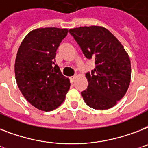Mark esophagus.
<instances>
[{
    "instance_id": "obj_1",
    "label": "esophagus",
    "mask_w": 148,
    "mask_h": 148,
    "mask_svg": "<svg viewBox=\"0 0 148 148\" xmlns=\"http://www.w3.org/2000/svg\"><path fill=\"white\" fill-rule=\"evenodd\" d=\"M77 76H78L77 74H75V75H74V76L71 77L70 79H71V82H73V81H74V80H75V79H76L77 77Z\"/></svg>"
}]
</instances>
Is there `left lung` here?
Returning <instances> with one entry per match:
<instances>
[{"label": "left lung", "mask_w": 148, "mask_h": 148, "mask_svg": "<svg viewBox=\"0 0 148 148\" xmlns=\"http://www.w3.org/2000/svg\"><path fill=\"white\" fill-rule=\"evenodd\" d=\"M88 59L94 58L95 68L86 74L88 86L81 92L87 106L108 109L116 105L128 90L131 62L124 47L103 26H82L69 29Z\"/></svg>", "instance_id": "1"}]
</instances>
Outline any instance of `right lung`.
<instances>
[{
  "mask_svg": "<svg viewBox=\"0 0 148 148\" xmlns=\"http://www.w3.org/2000/svg\"><path fill=\"white\" fill-rule=\"evenodd\" d=\"M68 32V29H36L26 35L18 49L16 84L26 100L42 111L58 107L70 88L69 79L55 64L56 51Z\"/></svg>",
  "mask_w": 148,
  "mask_h": 148,
  "instance_id": "obj_1",
  "label": "right lung"
}]
</instances>
